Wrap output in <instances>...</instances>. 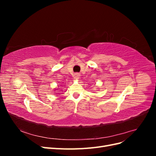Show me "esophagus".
Masks as SVG:
<instances>
[{"mask_svg": "<svg viewBox=\"0 0 156 156\" xmlns=\"http://www.w3.org/2000/svg\"><path fill=\"white\" fill-rule=\"evenodd\" d=\"M79 77H80V74L78 73H76L73 75V78L75 79H78L79 78Z\"/></svg>", "mask_w": 156, "mask_h": 156, "instance_id": "34e87169", "label": "esophagus"}]
</instances>
